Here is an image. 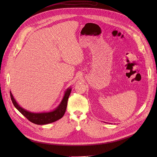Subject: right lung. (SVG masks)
<instances>
[{
    "label": "right lung",
    "instance_id": "obj_1",
    "mask_svg": "<svg viewBox=\"0 0 157 157\" xmlns=\"http://www.w3.org/2000/svg\"><path fill=\"white\" fill-rule=\"evenodd\" d=\"M71 91V87L67 89L61 103L55 110L49 112V113H31V112L27 111V110L21 107L13 98V96L10 91V94L13 104L22 115L24 116L29 121L33 124L37 125H44L54 122L63 117L66 112L67 104H68V100L70 95Z\"/></svg>",
    "mask_w": 157,
    "mask_h": 157
}]
</instances>
